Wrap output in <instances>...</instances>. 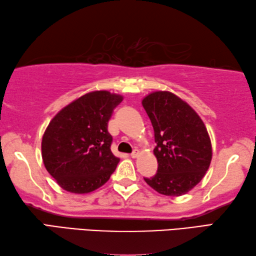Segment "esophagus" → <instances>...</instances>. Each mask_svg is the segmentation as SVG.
Returning a JSON list of instances; mask_svg holds the SVG:
<instances>
[{"mask_svg":"<svg viewBox=\"0 0 256 256\" xmlns=\"http://www.w3.org/2000/svg\"><path fill=\"white\" fill-rule=\"evenodd\" d=\"M138 154H140V153H138V150H134L133 153L131 154V158H136L138 156Z\"/></svg>","mask_w":256,"mask_h":256,"instance_id":"esophagus-1","label":"esophagus"}]
</instances>
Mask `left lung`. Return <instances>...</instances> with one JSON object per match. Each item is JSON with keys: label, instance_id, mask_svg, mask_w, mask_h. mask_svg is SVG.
I'll return each instance as SVG.
<instances>
[{"label": "left lung", "instance_id": "obj_1", "mask_svg": "<svg viewBox=\"0 0 256 256\" xmlns=\"http://www.w3.org/2000/svg\"><path fill=\"white\" fill-rule=\"evenodd\" d=\"M142 105L154 130L158 172L144 181L160 194L181 196L201 182L212 160L208 130L198 113L176 95L156 91Z\"/></svg>", "mask_w": 256, "mask_h": 256}]
</instances>
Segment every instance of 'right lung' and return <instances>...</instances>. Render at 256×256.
Listing matches in <instances>:
<instances>
[{"mask_svg":"<svg viewBox=\"0 0 256 256\" xmlns=\"http://www.w3.org/2000/svg\"><path fill=\"white\" fill-rule=\"evenodd\" d=\"M123 96L108 91L84 94L63 108L42 138L45 168L63 190L93 192L108 181L120 158L111 151L108 123Z\"/></svg>","mask_w":256,"mask_h":256,"instance_id":"obj_1","label":"right lung"}]
</instances>
